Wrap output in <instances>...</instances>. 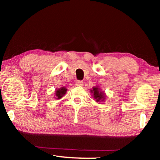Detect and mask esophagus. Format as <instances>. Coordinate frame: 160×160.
Instances as JSON below:
<instances>
[{
	"instance_id": "obj_1",
	"label": "esophagus",
	"mask_w": 160,
	"mask_h": 160,
	"mask_svg": "<svg viewBox=\"0 0 160 160\" xmlns=\"http://www.w3.org/2000/svg\"><path fill=\"white\" fill-rule=\"evenodd\" d=\"M75 85L77 86H82L83 85V82L82 80H77L75 82Z\"/></svg>"
}]
</instances>
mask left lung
I'll list each match as a JSON object with an SVG mask.
<instances>
[{
	"label": "left lung",
	"mask_w": 160,
	"mask_h": 160,
	"mask_svg": "<svg viewBox=\"0 0 160 160\" xmlns=\"http://www.w3.org/2000/svg\"><path fill=\"white\" fill-rule=\"evenodd\" d=\"M92 92H93V97L94 98L96 99L97 102H99L100 100L104 101V93H102V92H99L98 88H93V90H91Z\"/></svg>",
	"instance_id": "obj_1"
}]
</instances>
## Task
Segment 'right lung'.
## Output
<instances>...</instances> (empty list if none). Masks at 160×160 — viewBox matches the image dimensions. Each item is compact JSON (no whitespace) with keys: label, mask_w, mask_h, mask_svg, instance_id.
Here are the masks:
<instances>
[{"label":"right lung","mask_w":160,"mask_h":160,"mask_svg":"<svg viewBox=\"0 0 160 160\" xmlns=\"http://www.w3.org/2000/svg\"><path fill=\"white\" fill-rule=\"evenodd\" d=\"M66 88H61L60 89H58L56 91V99H61L62 97H63L65 94L66 92Z\"/></svg>","instance_id":"right-lung-1"}]
</instances>
